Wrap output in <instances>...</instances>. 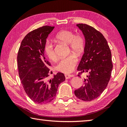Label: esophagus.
Listing matches in <instances>:
<instances>
[{"label": "esophagus", "mask_w": 127, "mask_h": 127, "mask_svg": "<svg viewBox=\"0 0 127 127\" xmlns=\"http://www.w3.org/2000/svg\"><path fill=\"white\" fill-rule=\"evenodd\" d=\"M73 76H74L73 75H71V74H65V77L66 79H69Z\"/></svg>", "instance_id": "1"}]
</instances>
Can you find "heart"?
I'll return each mask as SVG.
<instances>
[{"instance_id":"1","label":"heart","mask_w":127,"mask_h":127,"mask_svg":"<svg viewBox=\"0 0 127 127\" xmlns=\"http://www.w3.org/2000/svg\"><path fill=\"white\" fill-rule=\"evenodd\" d=\"M56 38L69 45L70 50L77 55H81L84 50L85 41L83 38L80 35H74L71 31L62 30L57 33ZM44 50L47 57L51 61H55L57 58L54 45L50 41L47 40L45 43ZM77 63V58L73 55H70L61 59L56 66V69L64 73H69L73 71Z\"/></svg>"}]
</instances>
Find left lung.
I'll list each match as a JSON object with an SVG mask.
<instances>
[{
    "mask_svg": "<svg viewBox=\"0 0 127 127\" xmlns=\"http://www.w3.org/2000/svg\"><path fill=\"white\" fill-rule=\"evenodd\" d=\"M77 26L85 38L84 54L77 70L81 74L87 75L83 85L74 91L77 98L90 101L98 97L106 89L110 81L113 63L111 53L106 38L100 32L93 27L79 23Z\"/></svg>",
    "mask_w": 127,
    "mask_h": 127,
    "instance_id": "obj_1",
    "label": "left lung"
}]
</instances>
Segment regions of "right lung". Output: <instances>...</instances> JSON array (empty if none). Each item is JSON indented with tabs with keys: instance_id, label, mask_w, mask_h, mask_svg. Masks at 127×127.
Returning a JSON list of instances; mask_svg holds the SVG:
<instances>
[{
	"instance_id": "add662e5",
	"label": "right lung",
	"mask_w": 127,
	"mask_h": 127,
	"mask_svg": "<svg viewBox=\"0 0 127 127\" xmlns=\"http://www.w3.org/2000/svg\"><path fill=\"white\" fill-rule=\"evenodd\" d=\"M54 27L44 26L27 33L21 42L17 55L19 76L26 93L37 104H46L57 95L58 87L65 81L59 72L49 79L51 65L44 55V46Z\"/></svg>"
}]
</instances>
